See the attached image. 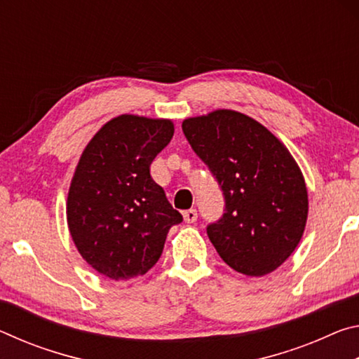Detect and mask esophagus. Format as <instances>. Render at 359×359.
<instances>
[{
    "instance_id": "esophagus-1",
    "label": "esophagus",
    "mask_w": 359,
    "mask_h": 359,
    "mask_svg": "<svg viewBox=\"0 0 359 359\" xmlns=\"http://www.w3.org/2000/svg\"><path fill=\"white\" fill-rule=\"evenodd\" d=\"M198 218V212L196 209H188V210H184V220L187 223H194L196 222Z\"/></svg>"
}]
</instances>
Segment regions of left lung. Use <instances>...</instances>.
Returning <instances> with one entry per match:
<instances>
[{"label":"left lung","instance_id":"1","mask_svg":"<svg viewBox=\"0 0 359 359\" xmlns=\"http://www.w3.org/2000/svg\"><path fill=\"white\" fill-rule=\"evenodd\" d=\"M182 130L224 194L223 217L208 226L215 250L247 277L271 274L307 223V187L293 155L259 121L231 109L185 118Z\"/></svg>","mask_w":359,"mask_h":359}]
</instances>
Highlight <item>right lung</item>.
I'll use <instances>...</instances> for the list:
<instances>
[{
  "mask_svg": "<svg viewBox=\"0 0 359 359\" xmlns=\"http://www.w3.org/2000/svg\"><path fill=\"white\" fill-rule=\"evenodd\" d=\"M174 123L123 114L83 149L72 175L66 220L81 257L111 280H130L155 266L182 215L150 175L171 142Z\"/></svg>",
  "mask_w": 359,
  "mask_h": 359,
  "instance_id": "obj_1",
  "label": "right lung"
}]
</instances>
